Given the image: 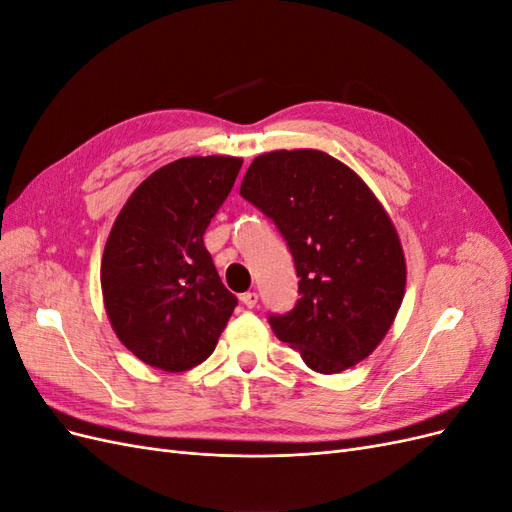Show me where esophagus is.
I'll return each instance as SVG.
<instances>
[{
  "mask_svg": "<svg viewBox=\"0 0 512 512\" xmlns=\"http://www.w3.org/2000/svg\"><path fill=\"white\" fill-rule=\"evenodd\" d=\"M241 303L245 305V307H256V303H258V292H245V294H241Z\"/></svg>",
  "mask_w": 512,
  "mask_h": 512,
  "instance_id": "1",
  "label": "esophagus"
}]
</instances>
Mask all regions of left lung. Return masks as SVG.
<instances>
[{
	"label": "left lung",
	"instance_id": "1",
	"mask_svg": "<svg viewBox=\"0 0 512 512\" xmlns=\"http://www.w3.org/2000/svg\"><path fill=\"white\" fill-rule=\"evenodd\" d=\"M286 239L299 277L288 314H271L280 342L307 367L339 374L376 350L406 292L397 230L365 181L318 149L258 156L241 181Z\"/></svg>",
	"mask_w": 512,
	"mask_h": 512
}]
</instances>
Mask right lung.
<instances>
[{
	"label": "right lung",
	"instance_id": "obj_1",
	"mask_svg": "<svg viewBox=\"0 0 512 512\" xmlns=\"http://www.w3.org/2000/svg\"><path fill=\"white\" fill-rule=\"evenodd\" d=\"M241 164L230 156L170 162L138 185L111 228L100 269L106 314L119 342L151 367L200 365L235 312L203 235Z\"/></svg>",
	"mask_w": 512,
	"mask_h": 512
}]
</instances>
